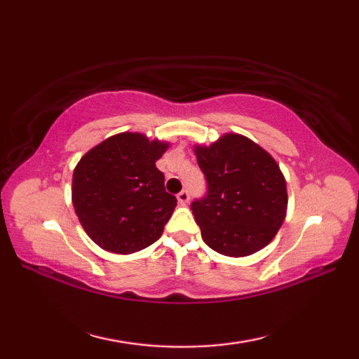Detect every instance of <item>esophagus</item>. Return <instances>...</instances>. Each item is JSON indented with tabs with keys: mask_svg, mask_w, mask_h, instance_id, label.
<instances>
[{
	"mask_svg": "<svg viewBox=\"0 0 359 359\" xmlns=\"http://www.w3.org/2000/svg\"><path fill=\"white\" fill-rule=\"evenodd\" d=\"M177 201H179L182 205L187 203V202L189 201V194H188L187 189H182V191L177 194Z\"/></svg>",
	"mask_w": 359,
	"mask_h": 359,
	"instance_id": "1",
	"label": "esophagus"
}]
</instances>
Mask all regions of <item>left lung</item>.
<instances>
[{"label": "left lung", "instance_id": "8db88e82", "mask_svg": "<svg viewBox=\"0 0 359 359\" xmlns=\"http://www.w3.org/2000/svg\"><path fill=\"white\" fill-rule=\"evenodd\" d=\"M207 193L191 202L202 239L220 255L241 257L276 236L287 211V187L274 158L255 142L226 134L196 147Z\"/></svg>", "mask_w": 359, "mask_h": 359}]
</instances>
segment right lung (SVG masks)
Wrapping results in <instances>:
<instances>
[{
  "mask_svg": "<svg viewBox=\"0 0 359 359\" xmlns=\"http://www.w3.org/2000/svg\"><path fill=\"white\" fill-rule=\"evenodd\" d=\"M166 148L168 143L123 133L97 144L75 166L74 208L98 247L129 255L162 236L177 205L156 166Z\"/></svg>",
  "mask_w": 359,
  "mask_h": 359,
  "instance_id": "add662e5",
  "label": "right lung"
}]
</instances>
